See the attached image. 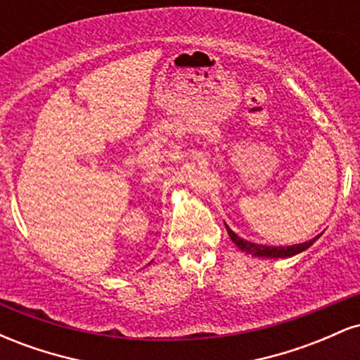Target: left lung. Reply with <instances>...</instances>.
<instances>
[{
  "label": "left lung",
  "mask_w": 360,
  "mask_h": 360,
  "mask_svg": "<svg viewBox=\"0 0 360 360\" xmlns=\"http://www.w3.org/2000/svg\"><path fill=\"white\" fill-rule=\"evenodd\" d=\"M225 226H226V232H229L230 238H232V242L235 243V245H237L238 249H242L243 252H247V254L255 255V257H271V259L291 257V255H296V254H300V252L307 250L308 247L313 245V242H315L316 238H320V235H318V237L311 238V240H309V242L296 243V245L271 247V245H260V243H254V242H249V240H243V238H240L237 233H233L232 230L229 229V225H225Z\"/></svg>",
  "instance_id": "obj_1"
}]
</instances>
